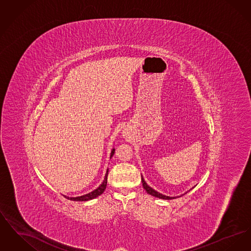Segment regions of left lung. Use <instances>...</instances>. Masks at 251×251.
<instances>
[{
  "instance_id": "left-lung-1",
  "label": "left lung",
  "mask_w": 251,
  "mask_h": 251,
  "mask_svg": "<svg viewBox=\"0 0 251 251\" xmlns=\"http://www.w3.org/2000/svg\"><path fill=\"white\" fill-rule=\"evenodd\" d=\"M141 180H142L144 189L147 191L148 194H150V195H151V196H153V197H155V198L162 199V200H173V199H176V198H179V197H181V196H183L184 194L187 193V192H186V193H184V194H182V195H180V196H178V197H168V196L163 195V194H161V193H159V192L155 191L153 188H151V186H149V185L147 184V182L145 181V179H144L142 175H141ZM192 188H194V187H192ZM190 190H191V189H190Z\"/></svg>"
}]
</instances>
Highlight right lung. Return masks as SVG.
<instances>
[{"label": "right lung", "mask_w": 251, "mask_h": 251, "mask_svg": "<svg viewBox=\"0 0 251 251\" xmlns=\"http://www.w3.org/2000/svg\"><path fill=\"white\" fill-rule=\"evenodd\" d=\"M114 153H115V149L112 150L111 154H110V158L113 157ZM107 176L108 169L107 171H106V174H105V177H104V180L102 181V183H101L97 189H95L94 191L90 192V193H88V194H85V195L81 196V197H76V198H70V197H66V196H65V197H66L68 200H71V201H87L96 199L97 197L100 196V195L104 192V190H105L106 185H107Z\"/></svg>", "instance_id": "right-lung-1"}]
</instances>
